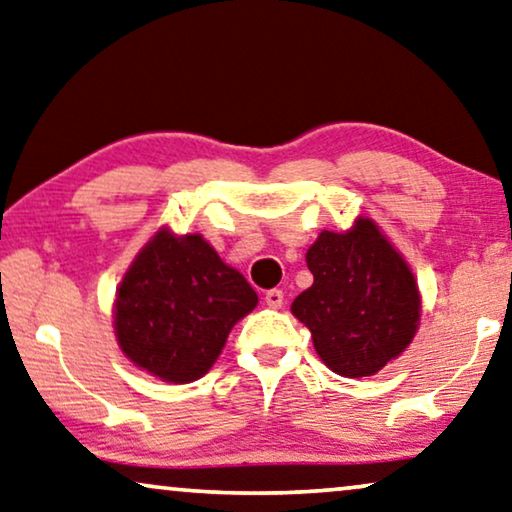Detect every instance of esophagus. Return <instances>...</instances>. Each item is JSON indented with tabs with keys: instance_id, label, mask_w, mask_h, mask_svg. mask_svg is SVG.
Here are the masks:
<instances>
[{
	"instance_id": "34e87169",
	"label": "esophagus",
	"mask_w": 512,
	"mask_h": 512,
	"mask_svg": "<svg viewBox=\"0 0 512 512\" xmlns=\"http://www.w3.org/2000/svg\"><path fill=\"white\" fill-rule=\"evenodd\" d=\"M264 301L269 308H280L282 301H285V294H282V289H269L264 296Z\"/></svg>"
}]
</instances>
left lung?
<instances>
[{
    "label": "left lung",
    "instance_id": "left-lung-1",
    "mask_svg": "<svg viewBox=\"0 0 512 512\" xmlns=\"http://www.w3.org/2000/svg\"><path fill=\"white\" fill-rule=\"evenodd\" d=\"M315 282L296 296L292 315L312 333L335 375L372 377L398 358L421 322V292L404 257L375 220L317 236L305 253Z\"/></svg>",
    "mask_w": 512,
    "mask_h": 512
}]
</instances>
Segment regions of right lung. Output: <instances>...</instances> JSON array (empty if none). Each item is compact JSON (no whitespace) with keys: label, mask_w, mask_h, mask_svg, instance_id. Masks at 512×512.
I'll list each match as a JSON object with an SVG mask.
<instances>
[{"label":"right lung","mask_w":512,"mask_h":512,"mask_svg":"<svg viewBox=\"0 0 512 512\" xmlns=\"http://www.w3.org/2000/svg\"><path fill=\"white\" fill-rule=\"evenodd\" d=\"M257 294L202 234L158 230L135 255L114 301V333L137 368L170 384L207 375Z\"/></svg>","instance_id":"obj_1"}]
</instances>
